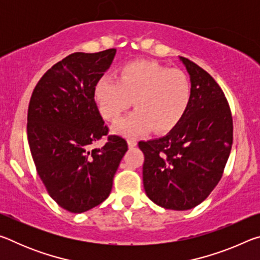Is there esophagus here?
I'll list each match as a JSON object with an SVG mask.
<instances>
[{
  "mask_svg": "<svg viewBox=\"0 0 260 260\" xmlns=\"http://www.w3.org/2000/svg\"><path fill=\"white\" fill-rule=\"evenodd\" d=\"M127 142H128V147L129 148H134L136 144H138V140H136V139H128V141H127Z\"/></svg>",
  "mask_w": 260,
  "mask_h": 260,
  "instance_id": "obj_1",
  "label": "esophagus"
}]
</instances>
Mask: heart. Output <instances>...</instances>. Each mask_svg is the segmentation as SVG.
Listing matches in <instances>:
<instances>
[{
  "mask_svg": "<svg viewBox=\"0 0 260 260\" xmlns=\"http://www.w3.org/2000/svg\"><path fill=\"white\" fill-rule=\"evenodd\" d=\"M100 112L116 121L134 100L138 109L113 125L117 133L139 135L152 127L166 132L178 124L191 100V83L187 74L155 61H132L120 70L119 80L104 77L95 86Z\"/></svg>",
  "mask_w": 260,
  "mask_h": 260,
  "instance_id": "obj_1",
  "label": "heart"
}]
</instances>
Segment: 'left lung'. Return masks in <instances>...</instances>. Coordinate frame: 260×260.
<instances>
[{"label": "left lung", "mask_w": 260, "mask_h": 260, "mask_svg": "<svg viewBox=\"0 0 260 260\" xmlns=\"http://www.w3.org/2000/svg\"><path fill=\"white\" fill-rule=\"evenodd\" d=\"M190 76L186 113L159 139L141 141L143 186L153 203L184 211L201 204L222 177L233 144V117L225 94L210 74L180 57Z\"/></svg>", "instance_id": "8db88e82"}]
</instances>
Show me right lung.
Instances as JSON below:
<instances>
[{
  "instance_id": "right-lung-1",
  "label": "right lung",
  "mask_w": 260,
  "mask_h": 260,
  "mask_svg": "<svg viewBox=\"0 0 260 260\" xmlns=\"http://www.w3.org/2000/svg\"><path fill=\"white\" fill-rule=\"evenodd\" d=\"M116 49L74 52L48 70L35 86L27 111V139L38 174L60 208L81 213L108 199L128 149L109 135L95 102V86ZM108 136L102 148L93 144Z\"/></svg>"
}]
</instances>
